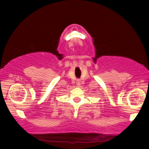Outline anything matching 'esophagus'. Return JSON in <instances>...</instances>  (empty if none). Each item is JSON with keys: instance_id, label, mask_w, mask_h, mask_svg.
I'll return each instance as SVG.
<instances>
[{"instance_id": "34e87169", "label": "esophagus", "mask_w": 149, "mask_h": 149, "mask_svg": "<svg viewBox=\"0 0 149 149\" xmlns=\"http://www.w3.org/2000/svg\"><path fill=\"white\" fill-rule=\"evenodd\" d=\"M77 85H80V80H79V79H78V80L77 81Z\"/></svg>"}]
</instances>
